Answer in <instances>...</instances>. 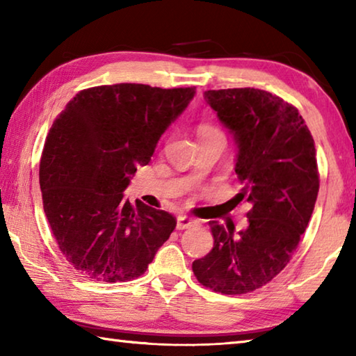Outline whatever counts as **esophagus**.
<instances>
[{
	"instance_id": "1",
	"label": "esophagus",
	"mask_w": 356,
	"mask_h": 356,
	"mask_svg": "<svg viewBox=\"0 0 356 356\" xmlns=\"http://www.w3.org/2000/svg\"><path fill=\"white\" fill-rule=\"evenodd\" d=\"M193 222H195V220L190 218V216H186V215H179L177 216V229H179V231L190 227Z\"/></svg>"
}]
</instances>
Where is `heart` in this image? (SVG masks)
Wrapping results in <instances>:
<instances>
[{"label":"heart","instance_id":"obj_1","mask_svg":"<svg viewBox=\"0 0 356 356\" xmlns=\"http://www.w3.org/2000/svg\"><path fill=\"white\" fill-rule=\"evenodd\" d=\"M200 136H222L221 130L218 127H215V125H210V124H204L201 125L200 129Z\"/></svg>","mask_w":356,"mask_h":356}]
</instances>
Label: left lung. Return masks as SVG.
Listing matches in <instances>:
<instances>
[{
    "instance_id": "obj_1",
    "label": "left lung",
    "mask_w": 356,
    "mask_h": 356,
    "mask_svg": "<svg viewBox=\"0 0 356 356\" xmlns=\"http://www.w3.org/2000/svg\"><path fill=\"white\" fill-rule=\"evenodd\" d=\"M207 105L237 144V202L251 207L236 231L209 221L213 248L193 262L202 286L226 295L256 291L291 261L318 193L314 140L298 110L254 88L204 92Z\"/></svg>"
}]
</instances>
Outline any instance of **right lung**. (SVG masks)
Masks as SVG:
<instances>
[{
  "instance_id": "add662e5",
  "label": "right lung",
  "mask_w": 356,
  "mask_h": 356,
  "mask_svg": "<svg viewBox=\"0 0 356 356\" xmlns=\"http://www.w3.org/2000/svg\"><path fill=\"white\" fill-rule=\"evenodd\" d=\"M195 94L135 83L95 86L78 92L53 122L40 159L42 201L59 250L86 278L135 280L170 238L176 218L130 204L124 190Z\"/></svg>"
}]
</instances>
